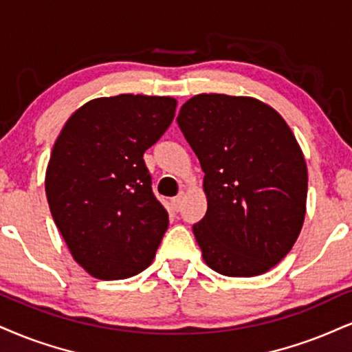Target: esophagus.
<instances>
[{
	"mask_svg": "<svg viewBox=\"0 0 352 352\" xmlns=\"http://www.w3.org/2000/svg\"><path fill=\"white\" fill-rule=\"evenodd\" d=\"M171 207L175 212L181 210V207H183V194H179V196L171 199Z\"/></svg>",
	"mask_w": 352,
	"mask_h": 352,
	"instance_id": "obj_1",
	"label": "esophagus"
}]
</instances>
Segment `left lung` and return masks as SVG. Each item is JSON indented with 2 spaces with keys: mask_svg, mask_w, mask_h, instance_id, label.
Here are the masks:
<instances>
[{
  "mask_svg": "<svg viewBox=\"0 0 352 352\" xmlns=\"http://www.w3.org/2000/svg\"><path fill=\"white\" fill-rule=\"evenodd\" d=\"M177 125L201 162L207 212L192 225L219 274L267 272L292 250L305 219L307 164L292 130L254 98L197 94Z\"/></svg>",
  "mask_w": 352,
  "mask_h": 352,
  "instance_id": "obj_1",
  "label": "left lung"
}]
</instances>
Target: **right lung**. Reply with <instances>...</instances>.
Returning <instances> with one entry per match:
<instances>
[{"label": "right lung", "mask_w": 352, "mask_h": 352, "mask_svg": "<svg viewBox=\"0 0 352 352\" xmlns=\"http://www.w3.org/2000/svg\"><path fill=\"white\" fill-rule=\"evenodd\" d=\"M175 112L176 99L166 96L98 98L56 138L47 201L75 261L98 279H127L153 261L169 220L151 190L143 153Z\"/></svg>", "instance_id": "obj_1"}]
</instances>
